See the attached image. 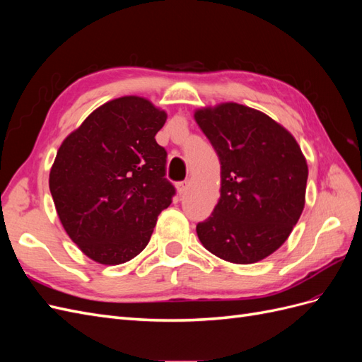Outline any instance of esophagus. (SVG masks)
Here are the masks:
<instances>
[{
	"mask_svg": "<svg viewBox=\"0 0 362 362\" xmlns=\"http://www.w3.org/2000/svg\"><path fill=\"white\" fill-rule=\"evenodd\" d=\"M189 185H190V181H189V180H185V181L178 182V184H177V190H178V193H180V194H184V193H185V190L189 189Z\"/></svg>",
	"mask_w": 362,
	"mask_h": 362,
	"instance_id": "esophagus-1",
	"label": "esophagus"
}]
</instances>
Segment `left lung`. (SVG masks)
<instances>
[{
	"instance_id": "1",
	"label": "left lung",
	"mask_w": 362,
	"mask_h": 362,
	"mask_svg": "<svg viewBox=\"0 0 362 362\" xmlns=\"http://www.w3.org/2000/svg\"><path fill=\"white\" fill-rule=\"evenodd\" d=\"M194 119L221 161V199L196 225L216 257L252 264L288 238L305 205L308 166L298 141L267 115L235 103Z\"/></svg>"
}]
</instances>
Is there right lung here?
Returning a JSON list of instances; mask_svg holds the SVG:
<instances>
[{
  "mask_svg": "<svg viewBox=\"0 0 362 362\" xmlns=\"http://www.w3.org/2000/svg\"><path fill=\"white\" fill-rule=\"evenodd\" d=\"M166 113L139 96L117 98L62 144L49 190L64 231L101 264H122L149 243L177 193L168 152L156 141Z\"/></svg>",
  "mask_w": 362,
  "mask_h": 362,
  "instance_id": "obj_1",
  "label": "right lung"
}]
</instances>
